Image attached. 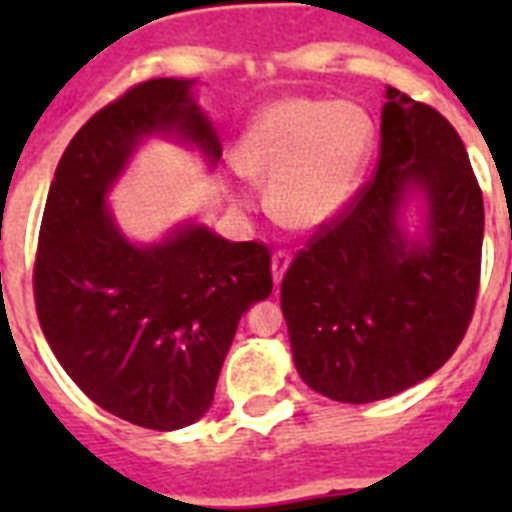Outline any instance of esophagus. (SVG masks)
I'll return each mask as SVG.
<instances>
[{
    "label": "esophagus",
    "mask_w": 512,
    "mask_h": 512,
    "mask_svg": "<svg viewBox=\"0 0 512 512\" xmlns=\"http://www.w3.org/2000/svg\"><path fill=\"white\" fill-rule=\"evenodd\" d=\"M289 263H292V255H289L287 249H279V252H273L271 271H273V281H276V284H281V279H284V273H287Z\"/></svg>",
    "instance_id": "34e87169"
}]
</instances>
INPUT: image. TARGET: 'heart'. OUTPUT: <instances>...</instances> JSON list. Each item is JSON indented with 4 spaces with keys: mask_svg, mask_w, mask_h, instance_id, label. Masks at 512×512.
Returning <instances> with one entry per match:
<instances>
[{
    "mask_svg": "<svg viewBox=\"0 0 512 512\" xmlns=\"http://www.w3.org/2000/svg\"><path fill=\"white\" fill-rule=\"evenodd\" d=\"M374 148V124L348 100L287 98L260 111L236 167L268 185V207L292 231H321L348 209Z\"/></svg>",
    "mask_w": 512,
    "mask_h": 512,
    "instance_id": "obj_1",
    "label": "heart"
}]
</instances>
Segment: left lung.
<instances>
[{
    "label": "left lung",
    "instance_id": "left-lung-1",
    "mask_svg": "<svg viewBox=\"0 0 512 512\" xmlns=\"http://www.w3.org/2000/svg\"><path fill=\"white\" fill-rule=\"evenodd\" d=\"M385 98L372 180L281 281L297 372L342 404L396 396L441 369L468 332L481 281L484 196L460 135L396 87ZM409 192L429 199L420 240L400 228Z\"/></svg>",
    "mask_w": 512,
    "mask_h": 512
}]
</instances>
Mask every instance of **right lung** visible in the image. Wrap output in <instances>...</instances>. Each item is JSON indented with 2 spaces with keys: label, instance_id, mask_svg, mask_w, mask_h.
Masks as SVG:
<instances>
[{
  "label": "right lung",
  "instance_id": "right-lung-1",
  "mask_svg": "<svg viewBox=\"0 0 512 512\" xmlns=\"http://www.w3.org/2000/svg\"><path fill=\"white\" fill-rule=\"evenodd\" d=\"M185 79H148L100 108L68 143L44 204L34 263L42 332L68 377L106 412L151 430L204 417L241 313L271 295V249L183 225L138 247L106 193L151 132L220 143Z\"/></svg>",
  "mask_w": 512,
  "mask_h": 512
}]
</instances>
